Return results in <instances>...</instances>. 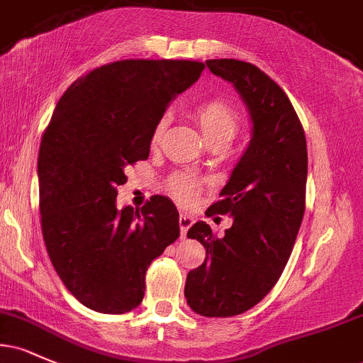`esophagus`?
<instances>
[{
  "label": "esophagus",
  "instance_id": "34e87169",
  "mask_svg": "<svg viewBox=\"0 0 363 363\" xmlns=\"http://www.w3.org/2000/svg\"><path fill=\"white\" fill-rule=\"evenodd\" d=\"M193 223H194V216L193 215H187V213L179 215V227H181V237H186L187 230H189V227Z\"/></svg>",
  "mask_w": 363,
  "mask_h": 363
}]
</instances>
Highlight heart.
Wrapping results in <instances>:
<instances>
[{
  "label": "heart",
  "mask_w": 363,
  "mask_h": 363,
  "mask_svg": "<svg viewBox=\"0 0 363 363\" xmlns=\"http://www.w3.org/2000/svg\"><path fill=\"white\" fill-rule=\"evenodd\" d=\"M194 118L198 121L199 129H201L203 136H205L208 143L222 141V143L228 145L239 133V116L227 104L220 101H208L199 104L194 109ZM165 124H167L165 119L157 123L152 133V145H157L160 141L165 131ZM169 189L181 203H189L196 194V181L191 176H187V174H177V176L170 179Z\"/></svg>",
  "instance_id": "1"
}]
</instances>
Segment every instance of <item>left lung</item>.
Returning a JSON list of instances; mask_svg holds the SVG:
<instances>
[{
	"label": "left lung",
	"instance_id": "1",
	"mask_svg": "<svg viewBox=\"0 0 363 363\" xmlns=\"http://www.w3.org/2000/svg\"><path fill=\"white\" fill-rule=\"evenodd\" d=\"M216 77L232 83L252 129L247 148L208 215L232 216L215 237L196 222L187 232L206 249L201 266L187 273V306L206 318H230L261 302L281 277L306 211L307 143L286 94L251 62L208 60Z\"/></svg>",
	"mask_w": 363,
	"mask_h": 363
}]
</instances>
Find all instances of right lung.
Instances as JSON below:
<instances>
[{
  "instance_id": "right-lung-1",
  "label": "right lung",
  "mask_w": 363,
  "mask_h": 363,
  "mask_svg": "<svg viewBox=\"0 0 363 363\" xmlns=\"http://www.w3.org/2000/svg\"><path fill=\"white\" fill-rule=\"evenodd\" d=\"M198 61L126 60L72 83L40 141V223L61 281L83 306L124 314L145 295V273L179 237V211L165 196L118 210L128 165L147 160L169 104L189 89Z\"/></svg>"
}]
</instances>
